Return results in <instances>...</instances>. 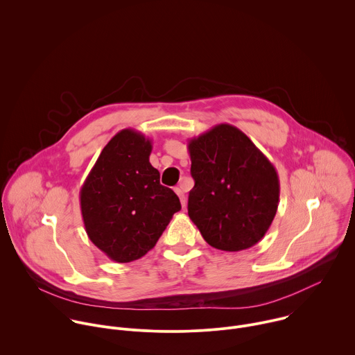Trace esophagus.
Instances as JSON below:
<instances>
[{
  "label": "esophagus",
  "instance_id": "34e87169",
  "mask_svg": "<svg viewBox=\"0 0 355 355\" xmlns=\"http://www.w3.org/2000/svg\"><path fill=\"white\" fill-rule=\"evenodd\" d=\"M175 191H176V194L179 196V200H180V204H182V207H184V205H186V196H184L183 190H182L180 187H176V189H175Z\"/></svg>",
  "mask_w": 355,
  "mask_h": 355
}]
</instances>
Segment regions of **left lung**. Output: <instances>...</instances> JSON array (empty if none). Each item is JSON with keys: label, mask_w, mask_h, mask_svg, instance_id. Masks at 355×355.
Segmentation results:
<instances>
[{"label": "left lung", "mask_w": 355, "mask_h": 355, "mask_svg": "<svg viewBox=\"0 0 355 355\" xmlns=\"http://www.w3.org/2000/svg\"><path fill=\"white\" fill-rule=\"evenodd\" d=\"M191 176L189 216L204 240L222 251L255 245L279 205L273 164L236 126L215 125L187 144Z\"/></svg>", "instance_id": "1"}]
</instances>
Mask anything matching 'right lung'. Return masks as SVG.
<instances>
[{"instance_id": "1", "label": "right lung", "mask_w": 355, "mask_h": 355, "mask_svg": "<svg viewBox=\"0 0 355 355\" xmlns=\"http://www.w3.org/2000/svg\"><path fill=\"white\" fill-rule=\"evenodd\" d=\"M151 140L135 129L103 148L80 189L86 233L110 259L126 263L146 255L180 207L150 164Z\"/></svg>"}]
</instances>
